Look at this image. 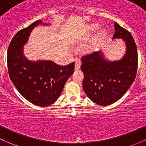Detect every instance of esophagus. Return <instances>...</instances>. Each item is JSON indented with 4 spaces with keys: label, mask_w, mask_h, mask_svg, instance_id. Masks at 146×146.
Here are the masks:
<instances>
[{
    "label": "esophagus",
    "mask_w": 146,
    "mask_h": 146,
    "mask_svg": "<svg viewBox=\"0 0 146 146\" xmlns=\"http://www.w3.org/2000/svg\"><path fill=\"white\" fill-rule=\"evenodd\" d=\"M80 66H81L80 59H78V58H76V59H75V68H76V70H78V69L80 68Z\"/></svg>",
    "instance_id": "obj_1"
}]
</instances>
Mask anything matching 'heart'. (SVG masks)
<instances>
[{"instance_id": "1", "label": "heart", "mask_w": 146, "mask_h": 146, "mask_svg": "<svg viewBox=\"0 0 146 146\" xmlns=\"http://www.w3.org/2000/svg\"><path fill=\"white\" fill-rule=\"evenodd\" d=\"M99 25L96 24H91L88 27V29L87 31L90 32H94L95 31L99 29ZM106 36V31L105 30H102L96 35L94 38H93L92 40L90 42V43L89 44L87 47H85V50L87 52H92L95 51V50L96 49L97 46L99 45V43L104 39Z\"/></svg>"}]
</instances>
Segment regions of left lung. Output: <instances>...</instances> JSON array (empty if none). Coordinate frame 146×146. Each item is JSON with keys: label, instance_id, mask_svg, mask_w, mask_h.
<instances>
[{"label": "left lung", "instance_id": "1", "mask_svg": "<svg viewBox=\"0 0 146 146\" xmlns=\"http://www.w3.org/2000/svg\"><path fill=\"white\" fill-rule=\"evenodd\" d=\"M113 38H122L127 45L125 56L119 61H109L101 52L81 58L84 73L82 85L87 96L95 104L108 106L119 100L135 80L138 67L137 47L131 33L114 23Z\"/></svg>", "mask_w": 146, "mask_h": 146}]
</instances>
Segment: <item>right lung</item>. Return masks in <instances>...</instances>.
<instances>
[{"label": "right lung", "mask_w": 146, "mask_h": 146, "mask_svg": "<svg viewBox=\"0 0 146 146\" xmlns=\"http://www.w3.org/2000/svg\"><path fill=\"white\" fill-rule=\"evenodd\" d=\"M42 20L32 23L18 31L12 39L7 50L9 76L22 96L34 105L48 106L54 104L64 89V85L74 70V62L59 66L52 61H29L23 53L33 28Z\"/></svg>", "instance_id": "add662e5"}]
</instances>
